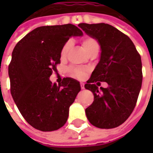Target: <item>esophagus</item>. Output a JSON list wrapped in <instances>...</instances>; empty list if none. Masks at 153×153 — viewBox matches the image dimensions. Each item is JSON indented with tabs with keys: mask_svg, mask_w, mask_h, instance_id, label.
Wrapping results in <instances>:
<instances>
[{
	"mask_svg": "<svg viewBox=\"0 0 153 153\" xmlns=\"http://www.w3.org/2000/svg\"><path fill=\"white\" fill-rule=\"evenodd\" d=\"M80 85H81V89H82V90H84V89H85V87H84V84L83 83H81V84H80Z\"/></svg>",
	"mask_w": 153,
	"mask_h": 153,
	"instance_id": "esophagus-1",
	"label": "esophagus"
}]
</instances>
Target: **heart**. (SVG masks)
Here are the masks:
<instances>
[{
  "label": "heart",
  "mask_w": 153,
  "mask_h": 153,
  "mask_svg": "<svg viewBox=\"0 0 153 153\" xmlns=\"http://www.w3.org/2000/svg\"><path fill=\"white\" fill-rule=\"evenodd\" d=\"M72 45H73L72 40H71V39L67 40L61 48L60 57L62 59H64L67 56V53L69 52V51L72 48ZM82 45L83 47V48L85 49V51L88 54H90V53L94 51H96V50H99V44H98V40L93 38V37H84L82 40ZM70 72H71V75H73L75 78L82 79L86 75L87 69L81 68V67H71V68H70Z\"/></svg>",
  "instance_id": "1"
}]
</instances>
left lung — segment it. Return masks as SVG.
Returning <instances> with one entry per match:
<instances>
[{"label": "left lung", "instance_id": "1", "mask_svg": "<svg viewBox=\"0 0 153 153\" xmlns=\"http://www.w3.org/2000/svg\"><path fill=\"white\" fill-rule=\"evenodd\" d=\"M79 27L98 40L102 51L99 62L85 84L94 97L86 109V117L95 127L115 128L135 108L142 84L140 55L129 37L112 25L82 23ZM100 81L107 82L108 87L98 88Z\"/></svg>", "mask_w": 153, "mask_h": 153}]
</instances>
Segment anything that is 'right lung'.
Segmentation results:
<instances>
[{
    "mask_svg": "<svg viewBox=\"0 0 153 153\" xmlns=\"http://www.w3.org/2000/svg\"><path fill=\"white\" fill-rule=\"evenodd\" d=\"M82 34L71 24L42 26L27 33L13 49L8 66L11 94L24 118L38 130H57L67 122L80 84L64 78L57 86L49 78L57 71L63 44L70 37Z\"/></svg>",
    "mask_w": 153,
    "mask_h": 153,
    "instance_id": "1",
    "label": "right lung"
}]
</instances>
